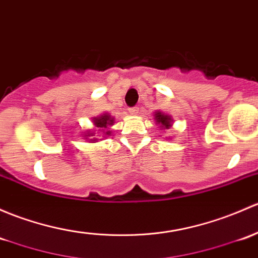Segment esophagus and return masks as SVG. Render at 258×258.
Returning <instances> with one entry per match:
<instances>
[{
  "instance_id": "1",
  "label": "esophagus",
  "mask_w": 258,
  "mask_h": 258,
  "mask_svg": "<svg viewBox=\"0 0 258 258\" xmlns=\"http://www.w3.org/2000/svg\"><path fill=\"white\" fill-rule=\"evenodd\" d=\"M128 111H130V113H131V115H137V113H138V107L137 106L130 107Z\"/></svg>"
}]
</instances>
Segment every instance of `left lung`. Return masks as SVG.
<instances>
[{"instance_id": "left-lung-1", "label": "left lung", "mask_w": 258, "mask_h": 258, "mask_svg": "<svg viewBox=\"0 0 258 258\" xmlns=\"http://www.w3.org/2000/svg\"><path fill=\"white\" fill-rule=\"evenodd\" d=\"M154 120H156L157 123L161 124L162 128H169V127H172V118H170V116L164 115L161 111H157L156 115H154Z\"/></svg>"}]
</instances>
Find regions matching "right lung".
Here are the masks:
<instances>
[{
	"mask_svg": "<svg viewBox=\"0 0 258 258\" xmlns=\"http://www.w3.org/2000/svg\"><path fill=\"white\" fill-rule=\"evenodd\" d=\"M113 120H115V118L111 117L108 113H104V115H101V116H99V117L94 118V124L97 127V128L102 130V132H104L105 135H107V136H108V135L111 134V131H105V130L108 128V126H112ZM93 136H95L94 132L88 131V134H85V137H93ZM89 141H90V142H94V141H97V140H96V137H94V138H90Z\"/></svg>",
	"mask_w": 258,
	"mask_h": 258,
	"instance_id": "1",
	"label": "right lung"
}]
</instances>
